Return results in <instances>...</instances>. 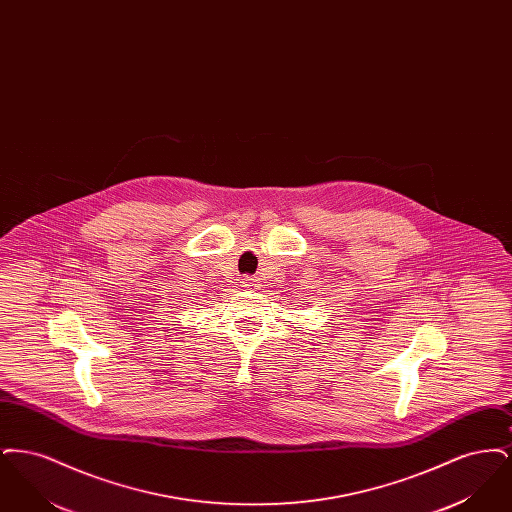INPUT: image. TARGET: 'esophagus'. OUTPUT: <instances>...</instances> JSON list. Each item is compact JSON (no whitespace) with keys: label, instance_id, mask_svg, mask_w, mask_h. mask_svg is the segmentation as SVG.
I'll list each match as a JSON object with an SVG mask.
<instances>
[{"label":"esophagus","instance_id":"esophagus-1","mask_svg":"<svg viewBox=\"0 0 512 512\" xmlns=\"http://www.w3.org/2000/svg\"><path fill=\"white\" fill-rule=\"evenodd\" d=\"M253 286H255V280H253V278H249V276L242 278V288H253Z\"/></svg>","mask_w":512,"mask_h":512}]
</instances>
